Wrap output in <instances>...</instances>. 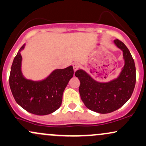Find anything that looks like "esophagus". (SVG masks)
Listing matches in <instances>:
<instances>
[{"instance_id":"obj_1","label":"esophagus","mask_w":146,"mask_h":146,"mask_svg":"<svg viewBox=\"0 0 146 146\" xmlns=\"http://www.w3.org/2000/svg\"><path fill=\"white\" fill-rule=\"evenodd\" d=\"M73 70H74V71H76V70H78L80 68V64L78 62H75V63H73Z\"/></svg>"}]
</instances>
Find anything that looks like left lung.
<instances>
[{
    "mask_svg": "<svg viewBox=\"0 0 146 146\" xmlns=\"http://www.w3.org/2000/svg\"><path fill=\"white\" fill-rule=\"evenodd\" d=\"M114 44L123 51L125 65L120 76L109 82L94 80L83 70L75 73L80 82L79 92L85 106L100 113L114 111L121 107L132 96L136 83V68L132 55L121 41Z\"/></svg>",
    "mask_w": 146,
    "mask_h": 146,
    "instance_id": "1",
    "label": "left lung"
}]
</instances>
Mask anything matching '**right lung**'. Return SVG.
<instances>
[{"instance_id": "obj_1", "label": "right lung", "mask_w": 146, "mask_h": 146, "mask_svg": "<svg viewBox=\"0 0 146 146\" xmlns=\"http://www.w3.org/2000/svg\"><path fill=\"white\" fill-rule=\"evenodd\" d=\"M21 48L14 57L11 67L9 82L12 95L22 108L36 115H47L60 108L62 96L70 78H73L72 66L56 69L44 80L33 81L25 79L22 74Z\"/></svg>"}]
</instances>
